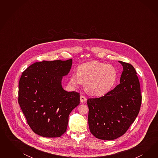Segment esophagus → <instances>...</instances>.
Here are the masks:
<instances>
[{
	"label": "esophagus",
	"instance_id": "obj_1",
	"mask_svg": "<svg viewBox=\"0 0 158 158\" xmlns=\"http://www.w3.org/2000/svg\"><path fill=\"white\" fill-rule=\"evenodd\" d=\"M80 100H81V102H86V101H87V98H86L85 96L81 95L80 97Z\"/></svg>",
	"mask_w": 158,
	"mask_h": 158
}]
</instances>
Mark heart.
I'll use <instances>...</instances> for the list:
<instances>
[{
	"mask_svg": "<svg viewBox=\"0 0 158 158\" xmlns=\"http://www.w3.org/2000/svg\"><path fill=\"white\" fill-rule=\"evenodd\" d=\"M118 72L114 65L97 61L82 64L77 72L73 73L69 78L70 85L78 87L85 81V88L93 96L104 95L115 86Z\"/></svg>",
	"mask_w": 158,
	"mask_h": 158,
	"instance_id": "obj_1",
	"label": "heart"
}]
</instances>
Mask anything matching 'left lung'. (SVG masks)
<instances>
[{
	"label": "left lung",
	"instance_id": "8db88e82",
	"mask_svg": "<svg viewBox=\"0 0 158 158\" xmlns=\"http://www.w3.org/2000/svg\"><path fill=\"white\" fill-rule=\"evenodd\" d=\"M119 62L123 68L119 85L101 97L87 101L90 131L101 139L113 140L123 135L134 122L141 105L135 69L129 63Z\"/></svg>",
	"mask_w": 158,
	"mask_h": 158
}]
</instances>
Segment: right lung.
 Segmentation results:
<instances>
[{"label": "right lung", "instance_id": "add662e5", "mask_svg": "<svg viewBox=\"0 0 158 158\" xmlns=\"http://www.w3.org/2000/svg\"><path fill=\"white\" fill-rule=\"evenodd\" d=\"M72 59L35 62L19 79V103L35 133L59 137L67 130L69 114L80 103L79 93L63 89L62 77L70 71Z\"/></svg>", "mask_w": 158, "mask_h": 158}]
</instances>
